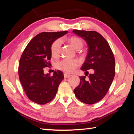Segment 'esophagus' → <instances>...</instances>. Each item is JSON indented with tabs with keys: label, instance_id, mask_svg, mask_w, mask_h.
<instances>
[{
	"label": "esophagus",
	"instance_id": "obj_1",
	"mask_svg": "<svg viewBox=\"0 0 134 134\" xmlns=\"http://www.w3.org/2000/svg\"><path fill=\"white\" fill-rule=\"evenodd\" d=\"M64 78L67 79L68 77H70V76H71V75H70V74H67V73H64Z\"/></svg>",
	"mask_w": 134,
	"mask_h": 134
}]
</instances>
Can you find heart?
Returning a JSON list of instances; mask_svg holds the SVG:
<instances>
[{
  "instance_id": "obj_1",
  "label": "heart",
  "mask_w": 134,
  "mask_h": 134,
  "mask_svg": "<svg viewBox=\"0 0 134 134\" xmlns=\"http://www.w3.org/2000/svg\"><path fill=\"white\" fill-rule=\"evenodd\" d=\"M69 42L71 46L77 51H79L83 48V42L80 38L77 37H71L69 38ZM62 41L60 39L55 40L53 42L51 46V53L54 57L58 56L60 53L62 47ZM79 63L75 60L65 59L61 61L57 64V67L59 70H62L65 72H71L78 66Z\"/></svg>"
}]
</instances>
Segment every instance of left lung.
Returning <instances> with one entry per match:
<instances>
[{"label":"left lung","instance_id":"obj_1","mask_svg":"<svg viewBox=\"0 0 134 134\" xmlns=\"http://www.w3.org/2000/svg\"><path fill=\"white\" fill-rule=\"evenodd\" d=\"M72 32L87 44L88 53L81 70L85 72L93 70L87 80L86 76L79 77L80 84L74 92L79 100L92 105L102 99L112 85L115 74L114 55L108 42L97 32L74 29Z\"/></svg>","mask_w":134,"mask_h":134}]
</instances>
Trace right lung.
Listing matches in <instances>:
<instances>
[{"mask_svg":"<svg viewBox=\"0 0 134 134\" xmlns=\"http://www.w3.org/2000/svg\"><path fill=\"white\" fill-rule=\"evenodd\" d=\"M67 33H40L31 40L22 54L18 69L19 80L27 96L34 102L44 105L51 101L64 78L60 70L54 71L53 76L44 74V68L50 64L51 44Z\"/></svg>","mask_w":134,"mask_h":134,"instance_id":"right-lung-1","label":"right lung"}]
</instances>
